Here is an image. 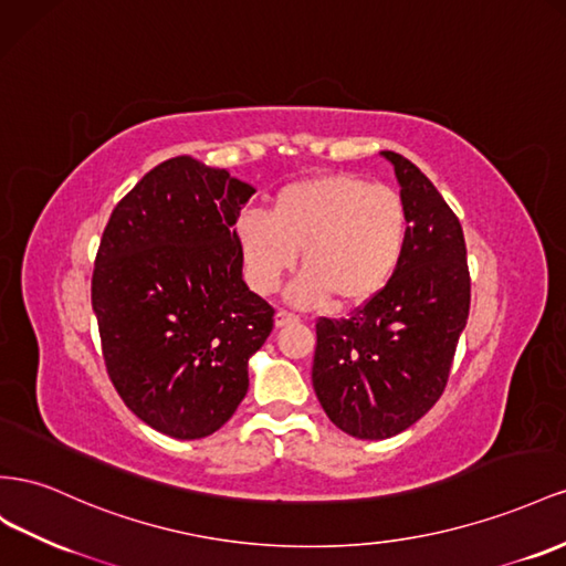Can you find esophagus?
<instances>
[{"label":"esophagus","instance_id":"1","mask_svg":"<svg viewBox=\"0 0 566 566\" xmlns=\"http://www.w3.org/2000/svg\"><path fill=\"white\" fill-rule=\"evenodd\" d=\"M297 316L295 314H290V312H285V310H279L276 312V316H273V324H276V328H285V326H290V324H297Z\"/></svg>","mask_w":566,"mask_h":566}]
</instances>
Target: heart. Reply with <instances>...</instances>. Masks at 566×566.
I'll return each mask as SVG.
<instances>
[{
    "label": "heart",
    "mask_w": 566,
    "mask_h": 566,
    "mask_svg": "<svg viewBox=\"0 0 566 566\" xmlns=\"http://www.w3.org/2000/svg\"><path fill=\"white\" fill-rule=\"evenodd\" d=\"M245 281L256 295L276 293L285 273L304 271L287 290L297 307H357L374 300L400 269L409 211L395 188L357 174H324L287 182L266 213L235 223Z\"/></svg>",
    "instance_id": "b5f03b06"
}]
</instances>
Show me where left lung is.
I'll list each match as a JSON object with an SVG mask.
<instances>
[{"label":"left lung","mask_w":566,"mask_h":566,"mask_svg":"<svg viewBox=\"0 0 566 566\" xmlns=\"http://www.w3.org/2000/svg\"><path fill=\"white\" fill-rule=\"evenodd\" d=\"M400 182L409 240L392 281L349 318H321L312 384L347 436L407 431L446 390L467 326L471 283L460 219L433 182L397 151H380Z\"/></svg>","instance_id":"8db88e82"}]
</instances>
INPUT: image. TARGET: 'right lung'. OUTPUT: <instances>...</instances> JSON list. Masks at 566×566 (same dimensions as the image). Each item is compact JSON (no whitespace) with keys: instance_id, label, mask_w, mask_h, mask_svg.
<instances>
[{"instance_id":"obj_1","label":"right lung","mask_w":566,"mask_h":566,"mask_svg":"<svg viewBox=\"0 0 566 566\" xmlns=\"http://www.w3.org/2000/svg\"><path fill=\"white\" fill-rule=\"evenodd\" d=\"M254 188L192 157L155 166L116 205L93 273L106 371L151 429L207 438L248 395L273 310L242 281L233 226Z\"/></svg>"}]
</instances>
